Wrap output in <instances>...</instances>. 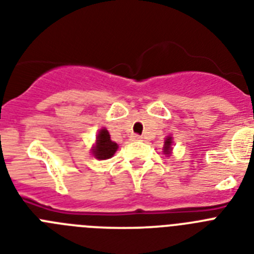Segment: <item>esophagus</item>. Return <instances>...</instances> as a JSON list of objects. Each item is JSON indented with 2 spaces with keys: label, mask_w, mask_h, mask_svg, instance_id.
I'll return each mask as SVG.
<instances>
[{
  "label": "esophagus",
  "mask_w": 254,
  "mask_h": 254,
  "mask_svg": "<svg viewBox=\"0 0 254 254\" xmlns=\"http://www.w3.org/2000/svg\"><path fill=\"white\" fill-rule=\"evenodd\" d=\"M130 139L131 140H142V137H140V135H138V134H131Z\"/></svg>",
  "instance_id": "1"
}]
</instances>
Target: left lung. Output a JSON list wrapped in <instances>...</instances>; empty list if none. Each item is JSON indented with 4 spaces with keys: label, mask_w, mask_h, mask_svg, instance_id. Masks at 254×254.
Returning <instances> with one entry per match:
<instances>
[{
    "label": "left lung",
    "mask_w": 254,
    "mask_h": 254,
    "mask_svg": "<svg viewBox=\"0 0 254 254\" xmlns=\"http://www.w3.org/2000/svg\"><path fill=\"white\" fill-rule=\"evenodd\" d=\"M172 137H168L167 139H165V142H164V153H167V155H170V152H172Z\"/></svg>",
    "instance_id": "1"
}]
</instances>
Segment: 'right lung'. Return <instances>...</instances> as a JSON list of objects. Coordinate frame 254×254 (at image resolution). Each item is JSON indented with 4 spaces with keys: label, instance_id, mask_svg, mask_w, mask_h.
Returning a JSON list of instances; mask_svg holds the SVG:
<instances>
[{
    "label": "right lung",
    "instance_id": "obj_1",
    "mask_svg": "<svg viewBox=\"0 0 254 254\" xmlns=\"http://www.w3.org/2000/svg\"><path fill=\"white\" fill-rule=\"evenodd\" d=\"M119 146L117 143L112 142L107 129H101L97 135V142L94 147L91 148V152L94 155L95 159L98 160H107L114 156L117 151Z\"/></svg>",
    "mask_w": 254,
    "mask_h": 254
}]
</instances>
